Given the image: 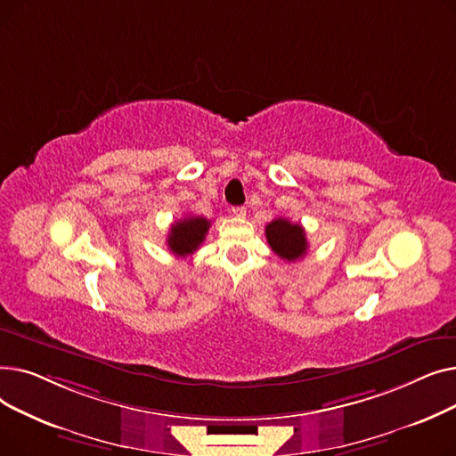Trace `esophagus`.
<instances>
[{"label": "esophagus", "mask_w": 456, "mask_h": 456, "mask_svg": "<svg viewBox=\"0 0 456 456\" xmlns=\"http://www.w3.org/2000/svg\"><path fill=\"white\" fill-rule=\"evenodd\" d=\"M232 214L236 218H246V208L244 207H232Z\"/></svg>", "instance_id": "esophagus-1"}]
</instances>
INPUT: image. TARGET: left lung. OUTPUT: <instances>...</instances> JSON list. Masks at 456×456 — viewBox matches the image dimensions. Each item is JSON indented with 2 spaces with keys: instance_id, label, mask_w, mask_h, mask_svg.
I'll list each match as a JSON object with an SVG mask.
<instances>
[{
  "instance_id": "left-lung-1",
  "label": "left lung",
  "mask_w": 456,
  "mask_h": 456,
  "mask_svg": "<svg viewBox=\"0 0 456 456\" xmlns=\"http://www.w3.org/2000/svg\"><path fill=\"white\" fill-rule=\"evenodd\" d=\"M266 238L273 253L289 262L301 258L308 249L305 229L286 218H275L270 222L266 225Z\"/></svg>"
}]
</instances>
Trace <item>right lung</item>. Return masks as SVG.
Wrapping results in <instances>:
<instances>
[{"label": "right lung", "instance_id": "1", "mask_svg": "<svg viewBox=\"0 0 456 456\" xmlns=\"http://www.w3.org/2000/svg\"><path fill=\"white\" fill-rule=\"evenodd\" d=\"M210 222L201 216H186L177 220L167 232V248L177 256H188L194 253L205 240Z\"/></svg>", "mask_w": 456, "mask_h": 456}]
</instances>
